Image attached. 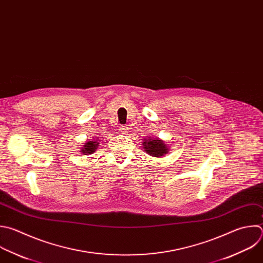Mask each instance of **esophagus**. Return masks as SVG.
Segmentation results:
<instances>
[{
    "instance_id": "obj_1",
    "label": "esophagus",
    "mask_w": 263,
    "mask_h": 263,
    "mask_svg": "<svg viewBox=\"0 0 263 263\" xmlns=\"http://www.w3.org/2000/svg\"><path fill=\"white\" fill-rule=\"evenodd\" d=\"M128 129H129V128H128L127 126H121V127H120V131H121L122 134H126L127 131H128Z\"/></svg>"
}]
</instances>
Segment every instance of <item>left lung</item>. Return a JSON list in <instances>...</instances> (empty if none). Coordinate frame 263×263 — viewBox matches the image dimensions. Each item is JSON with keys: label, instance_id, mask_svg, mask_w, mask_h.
Instances as JSON below:
<instances>
[{"label": "left lung", "instance_id": "obj_1", "mask_svg": "<svg viewBox=\"0 0 263 263\" xmlns=\"http://www.w3.org/2000/svg\"><path fill=\"white\" fill-rule=\"evenodd\" d=\"M143 149L153 157H161L164 156L166 153H168V149L163 141L152 138V139H143Z\"/></svg>", "mask_w": 263, "mask_h": 263}]
</instances>
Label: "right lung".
<instances>
[{
	"label": "right lung",
	"mask_w": 263,
	"mask_h": 263,
	"mask_svg": "<svg viewBox=\"0 0 263 263\" xmlns=\"http://www.w3.org/2000/svg\"><path fill=\"white\" fill-rule=\"evenodd\" d=\"M97 143H98V141L86 142V143L83 145L82 149H81L82 154H84V155H87V154H93V153L96 151V148L98 147V146H97V145H98Z\"/></svg>",
	"instance_id": "add662e5"
}]
</instances>
